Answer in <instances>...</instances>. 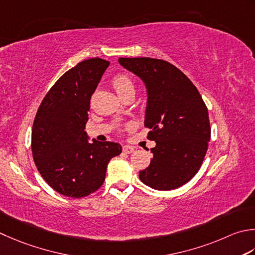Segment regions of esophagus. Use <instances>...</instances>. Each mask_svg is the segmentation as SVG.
Wrapping results in <instances>:
<instances>
[{
  "mask_svg": "<svg viewBox=\"0 0 255 255\" xmlns=\"http://www.w3.org/2000/svg\"><path fill=\"white\" fill-rule=\"evenodd\" d=\"M133 150H134L133 147H130V146H124L123 147V151L125 153H132Z\"/></svg>",
  "mask_w": 255,
  "mask_h": 255,
  "instance_id": "obj_1",
  "label": "esophagus"
}]
</instances>
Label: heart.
<instances>
[{"label": "heart", "mask_w": 255, "mask_h": 255, "mask_svg": "<svg viewBox=\"0 0 255 255\" xmlns=\"http://www.w3.org/2000/svg\"><path fill=\"white\" fill-rule=\"evenodd\" d=\"M113 85L119 95L129 91V89H133V82L131 78L124 73L115 75L113 78Z\"/></svg>", "instance_id": "obj_1"}]
</instances>
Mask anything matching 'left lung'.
Wrapping results in <instances>:
<instances>
[{
  "mask_svg": "<svg viewBox=\"0 0 255 255\" xmlns=\"http://www.w3.org/2000/svg\"><path fill=\"white\" fill-rule=\"evenodd\" d=\"M122 66L146 84L148 103L144 127L150 129V164L139 172L140 180L156 190H172L190 181L208 150L211 127L208 108L193 83L163 59H118Z\"/></svg>",
  "mask_w": 255,
  "mask_h": 255,
  "instance_id": "1",
  "label": "left lung"
}]
</instances>
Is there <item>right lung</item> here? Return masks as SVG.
I'll list each match as a JSON object with an SVG mask.
<instances>
[{"mask_svg":"<svg viewBox=\"0 0 255 255\" xmlns=\"http://www.w3.org/2000/svg\"><path fill=\"white\" fill-rule=\"evenodd\" d=\"M109 62L84 59L57 79L44 97L32 128V153L37 170L55 191L83 198L103 186L107 164L122 152L117 142L93 140L85 126L91 98Z\"/></svg>","mask_w":255,"mask_h":255,"instance_id":"obj_1","label":"right lung"}]
</instances>
